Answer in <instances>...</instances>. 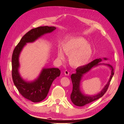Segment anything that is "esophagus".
I'll use <instances>...</instances> for the list:
<instances>
[{"mask_svg":"<svg viewBox=\"0 0 124 124\" xmlns=\"http://www.w3.org/2000/svg\"><path fill=\"white\" fill-rule=\"evenodd\" d=\"M64 74L66 75H70V72H69V71H68L67 70H66L65 71H64Z\"/></svg>","mask_w":124,"mask_h":124,"instance_id":"esophagus-1","label":"esophagus"}]
</instances>
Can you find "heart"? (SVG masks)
Returning a JSON list of instances; mask_svg holds the SVG:
<instances>
[{"instance_id":"b5f03b06","label":"heart","mask_w":124,"mask_h":124,"mask_svg":"<svg viewBox=\"0 0 124 124\" xmlns=\"http://www.w3.org/2000/svg\"><path fill=\"white\" fill-rule=\"evenodd\" d=\"M62 49L65 54L70 55L69 61L72 66L80 67L86 64L93 54V49L90 44L83 38H75L64 44ZM58 58L63 60L64 56L62 50H59Z\"/></svg>"}]
</instances>
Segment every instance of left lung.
Here are the masks:
<instances>
[{
	"label": "left lung",
	"instance_id": "obj_1",
	"mask_svg": "<svg viewBox=\"0 0 124 124\" xmlns=\"http://www.w3.org/2000/svg\"><path fill=\"white\" fill-rule=\"evenodd\" d=\"M104 60H107L108 58H103ZM102 58H98L93 60V61L89 63V64L85 66L80 67L77 68L76 73L72 74L71 75V79L73 83V90L70 95V99L73 104L77 106L82 107L85 105L89 104L93 101L98 100V98L102 97L106 93L107 90L110 82L114 75V70L112 66L108 64L102 63ZM104 65L109 67L111 70V74L108 83L105 86L102 90L99 93L95 95H88L83 94L80 90V83L82 77L84 75L88 72L93 68L99 65Z\"/></svg>",
	"mask_w": 124,
	"mask_h": 124
}]
</instances>
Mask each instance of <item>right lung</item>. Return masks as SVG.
I'll use <instances>...</instances> for the list:
<instances>
[{"instance_id":"1","label":"right lung","mask_w":124,"mask_h":124,"mask_svg":"<svg viewBox=\"0 0 124 124\" xmlns=\"http://www.w3.org/2000/svg\"><path fill=\"white\" fill-rule=\"evenodd\" d=\"M56 29L55 27L43 26L31 29L22 38L12 54V77L14 84L21 95L33 102H41L46 97L52 82L60 76L61 71L56 68H43L37 78L27 81L22 78L19 72L20 54L27 43H33Z\"/></svg>"}]
</instances>
